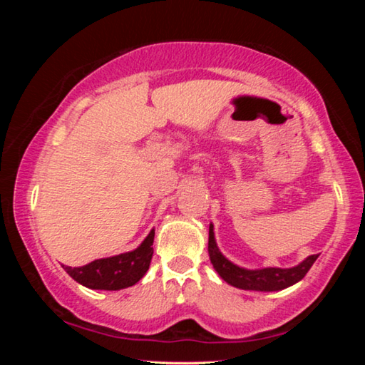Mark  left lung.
I'll return each mask as SVG.
<instances>
[{"label":"left lung","instance_id":"obj_1","mask_svg":"<svg viewBox=\"0 0 365 365\" xmlns=\"http://www.w3.org/2000/svg\"><path fill=\"white\" fill-rule=\"evenodd\" d=\"M212 224L209 225V243L207 252L211 257V262L217 274L232 287L242 289H256V292H279V289L288 288L294 285L296 282L304 279V275L316 262L319 255L309 256L306 261H302L299 265L292 269H279V267H267L259 270H248L242 269L238 265L228 261L227 257L222 256L217 245L214 240Z\"/></svg>","mask_w":365,"mask_h":365}]
</instances>
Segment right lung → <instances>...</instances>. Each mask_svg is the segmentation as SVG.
I'll return each instance as SVG.
<instances>
[{"instance_id": "right-lung-1", "label": "right lung", "mask_w": 365, "mask_h": 365, "mask_svg": "<svg viewBox=\"0 0 365 365\" xmlns=\"http://www.w3.org/2000/svg\"><path fill=\"white\" fill-rule=\"evenodd\" d=\"M153 242L154 230L150 232L145 242L135 251L106 259H96L82 267H69V265H63V267L73 280L86 288L110 289V292L122 289L135 285L150 269Z\"/></svg>"}]
</instances>
